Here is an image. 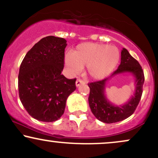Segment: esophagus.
<instances>
[{
	"mask_svg": "<svg viewBox=\"0 0 158 158\" xmlns=\"http://www.w3.org/2000/svg\"><path fill=\"white\" fill-rule=\"evenodd\" d=\"M84 83H85V81H84L81 80V79H78L77 80V81H76V86H77V87H79V85H81L84 84Z\"/></svg>",
	"mask_w": 158,
	"mask_h": 158,
	"instance_id": "obj_1",
	"label": "esophagus"
}]
</instances>
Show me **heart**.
I'll use <instances>...</instances> for the list:
<instances>
[{"mask_svg": "<svg viewBox=\"0 0 158 158\" xmlns=\"http://www.w3.org/2000/svg\"><path fill=\"white\" fill-rule=\"evenodd\" d=\"M119 50L114 46L97 43H83L65 57V64L72 73L86 67L87 74L94 79L109 76L119 61Z\"/></svg>", "mask_w": 158, "mask_h": 158, "instance_id": "obj_1", "label": "heart"}]
</instances>
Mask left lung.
Wrapping results in <instances>:
<instances>
[{"mask_svg": "<svg viewBox=\"0 0 158 158\" xmlns=\"http://www.w3.org/2000/svg\"><path fill=\"white\" fill-rule=\"evenodd\" d=\"M130 73L135 78V90L128 102L123 106H114L106 99L104 94L105 85L116 75ZM144 73L139 62L130 55L126 48L121 51V62L117 70L109 77L100 81L88 83L90 94L88 102L92 113L97 119L105 123L119 122L133 114L138 106L143 94Z\"/></svg>", "mask_w": 158, "mask_h": 158, "instance_id": "left-lung-1", "label": "left lung"}]
</instances>
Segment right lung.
I'll use <instances>...</instances> for the list:
<instances>
[{
  "instance_id": "1",
  "label": "right lung",
  "mask_w": 158,
  "mask_h": 158,
  "mask_svg": "<svg viewBox=\"0 0 158 158\" xmlns=\"http://www.w3.org/2000/svg\"><path fill=\"white\" fill-rule=\"evenodd\" d=\"M67 41L47 36L27 52L19 69V92L28 114L42 122H54L64 114L66 101L76 90V79L61 74Z\"/></svg>"
}]
</instances>
